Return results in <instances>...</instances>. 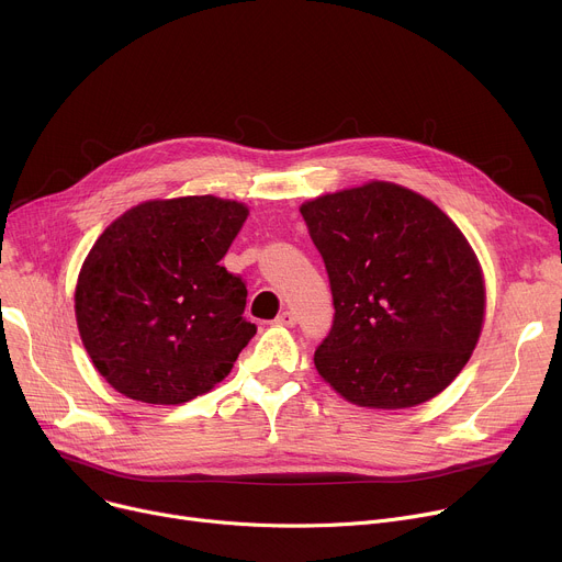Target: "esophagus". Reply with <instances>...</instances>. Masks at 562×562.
I'll return each mask as SVG.
<instances>
[{"label": "esophagus", "instance_id": "1", "mask_svg": "<svg viewBox=\"0 0 562 562\" xmlns=\"http://www.w3.org/2000/svg\"><path fill=\"white\" fill-rule=\"evenodd\" d=\"M274 324H279V326H294L296 324V317H294V313H290V310H285V313H281L277 319H274Z\"/></svg>", "mask_w": 562, "mask_h": 562}]
</instances>
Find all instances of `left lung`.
Returning a JSON list of instances; mask_svg holds the SVG:
<instances>
[{
    "label": "left lung",
    "mask_w": 562,
    "mask_h": 562,
    "mask_svg": "<svg viewBox=\"0 0 562 562\" xmlns=\"http://www.w3.org/2000/svg\"><path fill=\"white\" fill-rule=\"evenodd\" d=\"M335 319L315 350L348 402L408 408L442 393L484 322V281L458 225L428 199L372 180L301 205Z\"/></svg>",
    "instance_id": "obj_1"
}]
</instances>
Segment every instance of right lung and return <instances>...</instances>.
Here are the masks:
<instances>
[{
    "instance_id": "obj_1",
    "label": "right lung",
    "mask_w": 562,
    "mask_h": 562,
    "mask_svg": "<svg viewBox=\"0 0 562 562\" xmlns=\"http://www.w3.org/2000/svg\"><path fill=\"white\" fill-rule=\"evenodd\" d=\"M247 207L216 196L147 201L95 240L76 285V319L100 375L145 404H182L227 378L257 335L245 281L221 259Z\"/></svg>"
}]
</instances>
